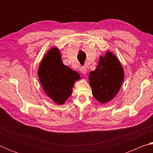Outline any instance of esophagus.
Here are the masks:
<instances>
[{
    "label": "esophagus",
    "mask_w": 153,
    "mask_h": 153,
    "mask_svg": "<svg viewBox=\"0 0 153 153\" xmlns=\"http://www.w3.org/2000/svg\"><path fill=\"white\" fill-rule=\"evenodd\" d=\"M79 71H81L83 74H86L87 72V69L86 67H81L79 69Z\"/></svg>",
    "instance_id": "esophagus-1"
}]
</instances>
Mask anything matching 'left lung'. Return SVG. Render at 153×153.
<instances>
[{"label":"left lung","mask_w":153,"mask_h":153,"mask_svg":"<svg viewBox=\"0 0 153 153\" xmlns=\"http://www.w3.org/2000/svg\"><path fill=\"white\" fill-rule=\"evenodd\" d=\"M93 97L101 104L113 100L120 91L124 79V71L120 60L107 51L100 56L96 69L89 74Z\"/></svg>","instance_id":"obj_1"}]
</instances>
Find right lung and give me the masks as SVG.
I'll list each match as a JSON object with an SVG mask.
<instances>
[{
	"label": "right lung",
	"instance_id": "right-lung-1",
	"mask_svg": "<svg viewBox=\"0 0 153 153\" xmlns=\"http://www.w3.org/2000/svg\"><path fill=\"white\" fill-rule=\"evenodd\" d=\"M44 92L59 105H63L72 94L75 82L80 75L65 65L59 48L53 46L45 53L38 69Z\"/></svg>",
	"mask_w": 153,
	"mask_h": 153
}]
</instances>
